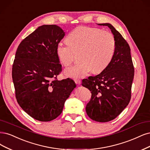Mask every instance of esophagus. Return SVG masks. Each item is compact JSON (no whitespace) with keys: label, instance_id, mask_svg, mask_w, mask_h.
Returning a JSON list of instances; mask_svg holds the SVG:
<instances>
[{"label":"esophagus","instance_id":"34e87169","mask_svg":"<svg viewBox=\"0 0 150 150\" xmlns=\"http://www.w3.org/2000/svg\"><path fill=\"white\" fill-rule=\"evenodd\" d=\"M74 82H76V84H81V80L80 79H74Z\"/></svg>","mask_w":150,"mask_h":150}]
</instances>
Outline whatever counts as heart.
Masks as SVG:
<instances>
[{
  "label": "heart",
  "instance_id": "1",
  "mask_svg": "<svg viewBox=\"0 0 150 150\" xmlns=\"http://www.w3.org/2000/svg\"><path fill=\"white\" fill-rule=\"evenodd\" d=\"M67 42H60L56 52L61 63L70 65L75 59L74 52H78L79 62L66 68L65 74L80 78L93 70L96 73L104 71L110 64L116 48L113 35L100 28L79 27L67 36Z\"/></svg>",
  "mask_w": 150,
  "mask_h": 150
}]
</instances>
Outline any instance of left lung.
I'll use <instances>...</instances> for the list:
<instances>
[{
  "instance_id": "8db88e82",
  "label": "left lung",
  "mask_w": 150,
  "mask_h": 150,
  "mask_svg": "<svg viewBox=\"0 0 150 150\" xmlns=\"http://www.w3.org/2000/svg\"><path fill=\"white\" fill-rule=\"evenodd\" d=\"M111 30L116 48L110 64L102 73L82 80V86L91 91L86 110L92 120L107 122L115 118L131 99L134 67L130 48L122 35L110 23H100Z\"/></svg>"
}]
</instances>
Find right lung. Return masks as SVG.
I'll return each mask as SVG.
<instances>
[{"label":"right lung","mask_w":150,"mask_h":150,"mask_svg":"<svg viewBox=\"0 0 150 150\" xmlns=\"http://www.w3.org/2000/svg\"><path fill=\"white\" fill-rule=\"evenodd\" d=\"M64 33L56 25L40 26L22 41L15 54L12 79L17 102L41 122L57 118L76 87L73 79L56 77L62 71L56 46Z\"/></svg>","instance_id":"1"}]
</instances>
